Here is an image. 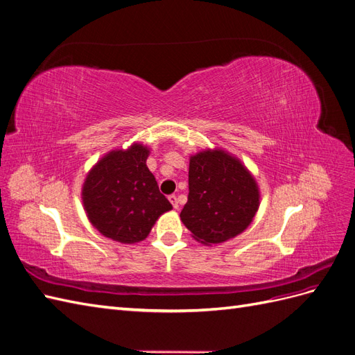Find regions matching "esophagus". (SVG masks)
I'll use <instances>...</instances> for the list:
<instances>
[{"mask_svg": "<svg viewBox=\"0 0 355 355\" xmlns=\"http://www.w3.org/2000/svg\"><path fill=\"white\" fill-rule=\"evenodd\" d=\"M168 201L171 202V206H173V209H178L179 207V202H178V197L175 194L168 196Z\"/></svg>", "mask_w": 355, "mask_h": 355, "instance_id": "34e87169", "label": "esophagus"}]
</instances>
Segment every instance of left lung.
Segmentation results:
<instances>
[{
    "instance_id": "1",
    "label": "left lung",
    "mask_w": 355,
    "mask_h": 355,
    "mask_svg": "<svg viewBox=\"0 0 355 355\" xmlns=\"http://www.w3.org/2000/svg\"><path fill=\"white\" fill-rule=\"evenodd\" d=\"M189 194L180 220L202 244L241 234L259 209V188L241 161L223 149H204L189 158Z\"/></svg>"
}]
</instances>
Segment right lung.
Segmentation results:
<instances>
[{
	"label": "right lung",
	"mask_w": 355,
	"mask_h": 355,
	"mask_svg": "<svg viewBox=\"0 0 355 355\" xmlns=\"http://www.w3.org/2000/svg\"><path fill=\"white\" fill-rule=\"evenodd\" d=\"M149 148L133 144L102 157L83 185V204L93 227L114 241L133 244L148 237L171 204L146 166Z\"/></svg>",
	"instance_id": "right-lung-1"
}]
</instances>
